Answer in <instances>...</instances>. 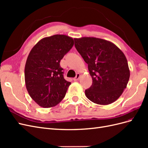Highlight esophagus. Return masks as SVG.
Listing matches in <instances>:
<instances>
[{
    "label": "esophagus",
    "instance_id": "obj_1",
    "mask_svg": "<svg viewBox=\"0 0 148 148\" xmlns=\"http://www.w3.org/2000/svg\"><path fill=\"white\" fill-rule=\"evenodd\" d=\"M80 76H81V75H80L79 73H77V75H76V77H75V78L73 79L75 81H78V80L79 79V78H80Z\"/></svg>",
    "mask_w": 148,
    "mask_h": 148
}]
</instances>
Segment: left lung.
<instances>
[{"label":"left lung","instance_id":"left-lung-1","mask_svg":"<svg viewBox=\"0 0 148 148\" xmlns=\"http://www.w3.org/2000/svg\"><path fill=\"white\" fill-rule=\"evenodd\" d=\"M75 46L88 64L92 84L85 90L88 99L100 105L111 104L122 95L129 80L125 54L114 43L93 37L75 38Z\"/></svg>","mask_w":148,"mask_h":148}]
</instances>
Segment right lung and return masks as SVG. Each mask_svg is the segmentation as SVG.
<instances>
[{
  "instance_id": "1",
  "label": "right lung",
  "mask_w": 148,
  "mask_h": 148,
  "mask_svg": "<svg viewBox=\"0 0 148 148\" xmlns=\"http://www.w3.org/2000/svg\"><path fill=\"white\" fill-rule=\"evenodd\" d=\"M74 44L72 38L55 34L40 40L31 49L25 67V80L30 97L44 108L64 99L71 83L64 78L60 62Z\"/></svg>"
}]
</instances>
